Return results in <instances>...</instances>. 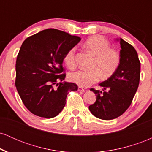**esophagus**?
I'll list each match as a JSON object with an SVG mask.
<instances>
[{
  "label": "esophagus",
  "instance_id": "1",
  "mask_svg": "<svg viewBox=\"0 0 152 152\" xmlns=\"http://www.w3.org/2000/svg\"><path fill=\"white\" fill-rule=\"evenodd\" d=\"M78 91H80V92H84L85 91V90L83 89V88H81V87H78Z\"/></svg>",
  "mask_w": 152,
  "mask_h": 152
}]
</instances>
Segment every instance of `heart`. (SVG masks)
<instances>
[{
	"mask_svg": "<svg viewBox=\"0 0 152 152\" xmlns=\"http://www.w3.org/2000/svg\"><path fill=\"white\" fill-rule=\"evenodd\" d=\"M83 46L94 56L92 70H78L71 73L69 80L81 87H88L98 82L103 76H111L118 69L121 60L119 52L116 48L110 47V43L102 36H94L88 38ZM76 47H73L66 52L64 61L69 69L76 66Z\"/></svg>",
	"mask_w": 152,
	"mask_h": 152,
	"instance_id": "heart-1",
	"label": "heart"
}]
</instances>
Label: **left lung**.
I'll return each mask as SVG.
<instances>
[{"label":"left lung","instance_id":"left-lung-1","mask_svg":"<svg viewBox=\"0 0 152 152\" xmlns=\"http://www.w3.org/2000/svg\"><path fill=\"white\" fill-rule=\"evenodd\" d=\"M118 40L121 48L118 69L107 80L99 83L104 88L103 92L91 88L96 95V100L88 109L94 116L103 120L114 119L126 111L140 80L141 64L137 50L122 38Z\"/></svg>","mask_w":152,"mask_h":152}]
</instances>
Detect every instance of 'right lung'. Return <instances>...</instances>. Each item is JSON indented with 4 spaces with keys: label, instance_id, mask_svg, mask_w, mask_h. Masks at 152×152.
Returning <instances> with one entry per match:
<instances>
[{
    "label": "right lung",
    "instance_id": "obj_1",
    "mask_svg": "<svg viewBox=\"0 0 152 152\" xmlns=\"http://www.w3.org/2000/svg\"><path fill=\"white\" fill-rule=\"evenodd\" d=\"M81 41L78 36L48 28L27 38L15 63V84L23 103L32 114L50 118L56 116L74 83L61 82L66 77L62 64L66 52Z\"/></svg>",
    "mask_w": 152,
    "mask_h": 152
}]
</instances>
